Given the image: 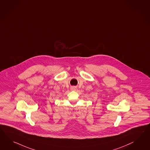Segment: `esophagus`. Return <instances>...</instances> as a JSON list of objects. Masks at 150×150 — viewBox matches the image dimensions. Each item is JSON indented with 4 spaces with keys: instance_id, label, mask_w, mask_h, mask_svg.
I'll return each instance as SVG.
<instances>
[{
    "instance_id": "obj_1",
    "label": "esophagus",
    "mask_w": 150,
    "mask_h": 150,
    "mask_svg": "<svg viewBox=\"0 0 150 150\" xmlns=\"http://www.w3.org/2000/svg\"><path fill=\"white\" fill-rule=\"evenodd\" d=\"M71 90H73V91H75V90H76V88H75V87H71Z\"/></svg>"
}]
</instances>
